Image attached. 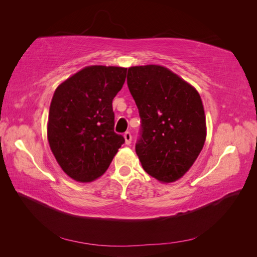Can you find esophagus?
Returning <instances> with one entry per match:
<instances>
[{
  "label": "esophagus",
  "mask_w": 257,
  "mask_h": 257,
  "mask_svg": "<svg viewBox=\"0 0 257 257\" xmlns=\"http://www.w3.org/2000/svg\"><path fill=\"white\" fill-rule=\"evenodd\" d=\"M124 139H125L126 145H130L132 143V135L130 132H125V133H124Z\"/></svg>",
  "instance_id": "1"
}]
</instances>
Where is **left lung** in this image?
<instances>
[{
	"label": "left lung",
	"instance_id": "obj_1",
	"mask_svg": "<svg viewBox=\"0 0 257 257\" xmlns=\"http://www.w3.org/2000/svg\"><path fill=\"white\" fill-rule=\"evenodd\" d=\"M127 87L142 119L135 150L147 174L161 182L181 178L206 141V116L198 92L160 65L133 66Z\"/></svg>",
	"mask_w": 257,
	"mask_h": 257
}]
</instances>
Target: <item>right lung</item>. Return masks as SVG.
Listing matches in <instances>:
<instances>
[{
	"label": "right lung",
	"mask_w": 257,
	"mask_h": 257,
	"mask_svg": "<svg viewBox=\"0 0 257 257\" xmlns=\"http://www.w3.org/2000/svg\"><path fill=\"white\" fill-rule=\"evenodd\" d=\"M126 69L84 67L54 92L48 142L61 168L76 181L91 182L102 176L125 142L113 131L112 99L123 87Z\"/></svg>",
	"instance_id": "right-lung-1"
}]
</instances>
